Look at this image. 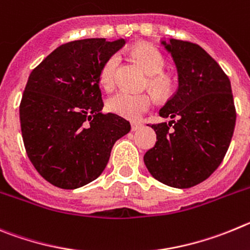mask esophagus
Here are the masks:
<instances>
[{"mask_svg":"<svg viewBox=\"0 0 250 250\" xmlns=\"http://www.w3.org/2000/svg\"><path fill=\"white\" fill-rule=\"evenodd\" d=\"M142 127H143V125H142L141 123H136V122L132 123V130H139Z\"/></svg>","mask_w":250,"mask_h":250,"instance_id":"obj_1","label":"esophagus"}]
</instances>
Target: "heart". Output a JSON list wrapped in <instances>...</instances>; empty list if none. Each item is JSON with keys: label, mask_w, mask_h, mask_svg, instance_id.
Instances as JSON below:
<instances>
[{"label": "heart", "mask_w": 250, "mask_h": 250, "mask_svg": "<svg viewBox=\"0 0 250 250\" xmlns=\"http://www.w3.org/2000/svg\"><path fill=\"white\" fill-rule=\"evenodd\" d=\"M134 57L145 67L146 71L152 75L150 86L158 91H166L169 82L162 72L166 68V60L158 49L149 44H137L132 49ZM120 66V56L113 55L105 61L101 69V83L107 89H112L117 83V71ZM154 104V97L149 93H133V92H117L108 98L107 105L113 113L130 121L141 120L146 112Z\"/></svg>", "instance_id": "1"}]
</instances>
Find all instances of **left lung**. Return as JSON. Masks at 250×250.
Returning a JSON list of instances; mask_svg holds the SVG:
<instances>
[{"label":"left lung","mask_w":250,"mask_h":250,"mask_svg":"<svg viewBox=\"0 0 250 250\" xmlns=\"http://www.w3.org/2000/svg\"><path fill=\"white\" fill-rule=\"evenodd\" d=\"M161 43L177 67L178 89L159 111L173 121L150 125L157 142L143 159L161 183L190 188L219 167L230 145L237 120L230 81L201 46L173 38Z\"/></svg>","instance_id":"1"}]
</instances>
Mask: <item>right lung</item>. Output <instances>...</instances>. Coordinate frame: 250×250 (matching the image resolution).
<instances>
[{
	"instance_id": "add662e5",
	"label": "right lung",
	"mask_w": 250,
	"mask_h": 250,
	"mask_svg": "<svg viewBox=\"0 0 250 250\" xmlns=\"http://www.w3.org/2000/svg\"><path fill=\"white\" fill-rule=\"evenodd\" d=\"M123 38L68 42L31 72L20 104L22 138L37 172L53 186L76 189L97 179L116 141L130 125L103 114L101 69Z\"/></svg>"
}]
</instances>
